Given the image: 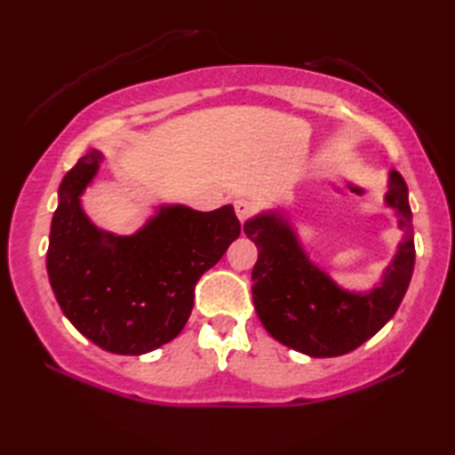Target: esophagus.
I'll return each mask as SVG.
<instances>
[{
  "label": "esophagus",
  "mask_w": 455,
  "mask_h": 455,
  "mask_svg": "<svg viewBox=\"0 0 455 455\" xmlns=\"http://www.w3.org/2000/svg\"><path fill=\"white\" fill-rule=\"evenodd\" d=\"M234 209H235V215H238V220L246 221L248 215L252 213V203L248 201V198H235Z\"/></svg>",
  "instance_id": "34e87169"
}]
</instances>
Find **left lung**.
<instances>
[{"label": "left lung", "mask_w": 455, "mask_h": 455, "mask_svg": "<svg viewBox=\"0 0 455 455\" xmlns=\"http://www.w3.org/2000/svg\"><path fill=\"white\" fill-rule=\"evenodd\" d=\"M383 203L395 213L403 235L379 282L366 290L344 288L316 265L283 209L260 211L244 223V234L259 248L252 302L271 338L310 358L341 356L395 315L414 271L408 186L395 170L389 172Z\"/></svg>", "instance_id": "obj_1"}]
</instances>
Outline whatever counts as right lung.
Wrapping results in <instances>:
<instances>
[{
	"label": "right lung",
	"instance_id": "right-lung-1",
	"mask_svg": "<svg viewBox=\"0 0 455 455\" xmlns=\"http://www.w3.org/2000/svg\"><path fill=\"white\" fill-rule=\"evenodd\" d=\"M103 153L89 148L58 190L47 248L49 283L66 319L111 354L157 350L182 331L195 285L240 235L232 204H157L134 234L97 228L83 207Z\"/></svg>",
	"mask_w": 455,
	"mask_h": 455
}]
</instances>
